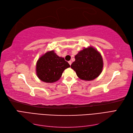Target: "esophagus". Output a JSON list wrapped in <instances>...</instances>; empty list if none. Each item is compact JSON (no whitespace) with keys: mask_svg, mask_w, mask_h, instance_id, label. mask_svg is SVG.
<instances>
[{"mask_svg":"<svg viewBox=\"0 0 133 133\" xmlns=\"http://www.w3.org/2000/svg\"><path fill=\"white\" fill-rule=\"evenodd\" d=\"M68 63H69V65H71V61H69V62H68Z\"/></svg>","mask_w":133,"mask_h":133,"instance_id":"esophagus-1","label":"esophagus"}]
</instances>
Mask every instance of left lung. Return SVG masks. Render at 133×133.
<instances>
[{
    "instance_id": "obj_1",
    "label": "left lung",
    "mask_w": 133,
    "mask_h": 133,
    "mask_svg": "<svg viewBox=\"0 0 133 133\" xmlns=\"http://www.w3.org/2000/svg\"><path fill=\"white\" fill-rule=\"evenodd\" d=\"M75 61L71 68L78 77L84 80H92L102 73L103 62L101 55L94 48L90 46L79 51L75 56Z\"/></svg>"
}]
</instances>
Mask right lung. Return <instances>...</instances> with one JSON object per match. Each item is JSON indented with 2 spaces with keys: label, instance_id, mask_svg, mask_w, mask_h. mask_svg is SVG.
<instances>
[{
  "label": "right lung",
  "instance_id": "1",
  "mask_svg": "<svg viewBox=\"0 0 133 133\" xmlns=\"http://www.w3.org/2000/svg\"><path fill=\"white\" fill-rule=\"evenodd\" d=\"M69 67V63L52 50L47 52L39 59L36 71L37 76L42 81L51 83L58 80L64 70Z\"/></svg>",
  "mask_w": 133,
  "mask_h": 133
}]
</instances>
